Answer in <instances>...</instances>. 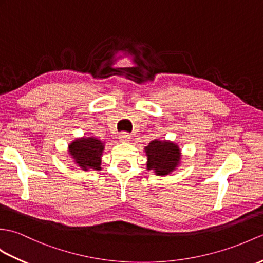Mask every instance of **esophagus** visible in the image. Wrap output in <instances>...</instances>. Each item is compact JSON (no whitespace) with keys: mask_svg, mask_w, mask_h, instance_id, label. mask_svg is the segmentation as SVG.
Instances as JSON below:
<instances>
[{"mask_svg":"<svg viewBox=\"0 0 263 263\" xmlns=\"http://www.w3.org/2000/svg\"><path fill=\"white\" fill-rule=\"evenodd\" d=\"M130 139H131V136L127 132H122V133H120V136H119V140L121 142H129L130 141Z\"/></svg>","mask_w":263,"mask_h":263,"instance_id":"obj_1","label":"esophagus"}]
</instances>
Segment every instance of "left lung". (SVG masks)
<instances>
[{
  "label": "left lung",
  "instance_id": "1",
  "mask_svg": "<svg viewBox=\"0 0 263 263\" xmlns=\"http://www.w3.org/2000/svg\"><path fill=\"white\" fill-rule=\"evenodd\" d=\"M148 156L146 168L158 176H166L176 169L180 161V150L174 142L154 140L144 148Z\"/></svg>",
  "mask_w": 263,
  "mask_h": 263
}]
</instances>
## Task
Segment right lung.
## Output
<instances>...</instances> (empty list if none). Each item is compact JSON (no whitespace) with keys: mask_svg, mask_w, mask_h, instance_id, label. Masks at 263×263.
I'll list each match as a JSON object with an SVG mask.
<instances>
[{"mask_svg":"<svg viewBox=\"0 0 263 263\" xmlns=\"http://www.w3.org/2000/svg\"><path fill=\"white\" fill-rule=\"evenodd\" d=\"M103 150L104 143L93 137L77 139L69 144V154L85 172L91 169L101 170Z\"/></svg>","mask_w":263,"mask_h":263,"instance_id":"obj_1","label":"right lung"}]
</instances>
